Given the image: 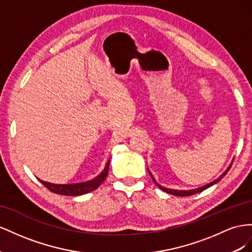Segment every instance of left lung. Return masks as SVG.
<instances>
[{
	"mask_svg": "<svg viewBox=\"0 0 252 252\" xmlns=\"http://www.w3.org/2000/svg\"><path fill=\"white\" fill-rule=\"evenodd\" d=\"M232 162H233V161H232ZM232 162L230 163V166L227 168V170L224 172V173H222L219 178L215 179V181L211 182L210 184H207V185H205V186H203V187H199V188H197V189H193V190H174V189H168V188H164V187L160 186L159 184H157V182L155 181V178L153 177L152 173H151L150 171H149V173H150L151 177H152V179L154 181V183L156 184V186H157L158 188H159V189H161L162 191L167 192V193H169V194H172V195H175V196H189V195H193V194H196V193L202 192V191H204V190H206V189L209 188V187L213 186L214 184H217L218 182H220V179L227 174V172L230 170V168H231V166H232Z\"/></svg>",
	"mask_w": 252,
	"mask_h": 252,
	"instance_id": "left-lung-1",
	"label": "left lung"
}]
</instances>
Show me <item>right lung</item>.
<instances>
[{
  "label": "right lung",
  "mask_w": 252,
  "mask_h": 252,
  "mask_svg": "<svg viewBox=\"0 0 252 252\" xmlns=\"http://www.w3.org/2000/svg\"><path fill=\"white\" fill-rule=\"evenodd\" d=\"M109 168H110V159L106 162L104 170L92 181L84 182V183H78V184H68V185H57V184H50L47 182H43L41 179L39 181L44 185L46 188L56 194H61V195H68V196H77L82 195V194L90 193L92 191L96 190L98 187L101 185L104 179L109 174Z\"/></svg>",
  "instance_id": "right-lung-1"
}]
</instances>
